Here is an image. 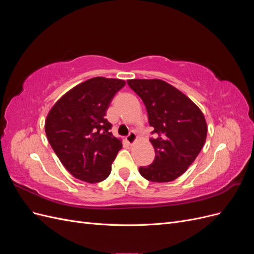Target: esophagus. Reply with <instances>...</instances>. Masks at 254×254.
<instances>
[{"instance_id": "obj_1", "label": "esophagus", "mask_w": 254, "mask_h": 254, "mask_svg": "<svg viewBox=\"0 0 254 254\" xmlns=\"http://www.w3.org/2000/svg\"><path fill=\"white\" fill-rule=\"evenodd\" d=\"M126 141H127L130 145H132V144L136 141V134H135L133 131L129 132V134L126 136Z\"/></svg>"}]
</instances>
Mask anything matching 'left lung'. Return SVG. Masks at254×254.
Here are the masks:
<instances>
[{
  "label": "left lung",
  "mask_w": 254,
  "mask_h": 254,
  "mask_svg": "<svg viewBox=\"0 0 254 254\" xmlns=\"http://www.w3.org/2000/svg\"><path fill=\"white\" fill-rule=\"evenodd\" d=\"M130 89L141 97L153 127L150 139L156 157L139 172L152 182L178 178L194 162L206 137L201 110L178 89L160 79H130Z\"/></svg>",
  "instance_id": "obj_1"
}]
</instances>
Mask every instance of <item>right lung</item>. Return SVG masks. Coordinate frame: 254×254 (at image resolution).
<instances>
[{
  "instance_id": "obj_1",
  "label": "right lung",
  "mask_w": 254,
  "mask_h": 254,
  "mask_svg": "<svg viewBox=\"0 0 254 254\" xmlns=\"http://www.w3.org/2000/svg\"><path fill=\"white\" fill-rule=\"evenodd\" d=\"M125 81L94 77L74 87L51 109L45 133L61 163L75 178L89 183L105 180L122 149L106 111Z\"/></svg>"
}]
</instances>
